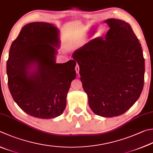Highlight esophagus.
<instances>
[{"mask_svg":"<svg viewBox=\"0 0 153 153\" xmlns=\"http://www.w3.org/2000/svg\"><path fill=\"white\" fill-rule=\"evenodd\" d=\"M79 70H80V68H79V65L77 64V65H76V67H75V71H76V73L77 74H79Z\"/></svg>","mask_w":153,"mask_h":153,"instance_id":"obj_1","label":"esophagus"}]
</instances>
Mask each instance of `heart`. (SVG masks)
Here are the masks:
<instances>
[{
  "label": "heart",
  "mask_w": 153,
  "mask_h": 153,
  "mask_svg": "<svg viewBox=\"0 0 153 153\" xmlns=\"http://www.w3.org/2000/svg\"><path fill=\"white\" fill-rule=\"evenodd\" d=\"M85 29H79L71 32L67 36V44L68 47H74L82 41L85 34Z\"/></svg>",
  "instance_id": "b5f03b06"
}]
</instances>
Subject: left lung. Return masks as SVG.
<instances>
[{"instance_id": "left-lung-1", "label": "left lung", "mask_w": 153, "mask_h": 153, "mask_svg": "<svg viewBox=\"0 0 153 153\" xmlns=\"http://www.w3.org/2000/svg\"><path fill=\"white\" fill-rule=\"evenodd\" d=\"M109 30L73 54L79 65L82 87L94 113L114 117L139 99L145 76L142 47L131 25L121 20L105 21Z\"/></svg>"}]
</instances>
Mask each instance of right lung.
Returning a JSON list of instances; mask_svg holds the SVG:
<instances>
[{"label":"right lung","instance_id":"add662e5","mask_svg":"<svg viewBox=\"0 0 153 153\" xmlns=\"http://www.w3.org/2000/svg\"><path fill=\"white\" fill-rule=\"evenodd\" d=\"M59 30L50 23L31 22L13 42L7 62L8 85L22 110L39 119L62 114L76 61L56 63Z\"/></svg>","mask_w":153,"mask_h":153}]
</instances>
